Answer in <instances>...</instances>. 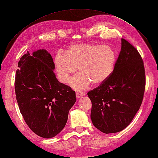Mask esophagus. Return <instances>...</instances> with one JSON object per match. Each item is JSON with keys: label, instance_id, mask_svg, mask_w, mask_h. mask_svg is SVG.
Wrapping results in <instances>:
<instances>
[{"label": "esophagus", "instance_id": "esophagus-1", "mask_svg": "<svg viewBox=\"0 0 158 158\" xmlns=\"http://www.w3.org/2000/svg\"><path fill=\"white\" fill-rule=\"evenodd\" d=\"M85 95V92H76V97L77 98H80L81 97H83V96Z\"/></svg>", "mask_w": 158, "mask_h": 158}]
</instances>
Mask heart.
<instances>
[{"mask_svg":"<svg viewBox=\"0 0 158 158\" xmlns=\"http://www.w3.org/2000/svg\"><path fill=\"white\" fill-rule=\"evenodd\" d=\"M54 63L57 77L66 83L78 68L79 73L70 83L77 90L85 89L90 83L100 85L112 73L116 53L109 46L98 44H79L71 46L65 52L55 55Z\"/></svg>","mask_w":158,"mask_h":158,"instance_id":"b5f03b06","label":"heart"}]
</instances>
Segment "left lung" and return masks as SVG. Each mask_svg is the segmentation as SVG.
<instances>
[{"label":"left lung","instance_id":"8db88e82","mask_svg":"<svg viewBox=\"0 0 158 158\" xmlns=\"http://www.w3.org/2000/svg\"><path fill=\"white\" fill-rule=\"evenodd\" d=\"M143 60L137 49L121 39V51L112 73L106 81L88 92L91 120L105 134L122 131L134 118L145 89Z\"/></svg>","mask_w":158,"mask_h":158}]
</instances>
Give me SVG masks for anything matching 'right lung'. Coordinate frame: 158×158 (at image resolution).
<instances>
[{
    "instance_id": "right-lung-1",
    "label": "right lung",
    "mask_w": 158,
    "mask_h": 158,
    "mask_svg": "<svg viewBox=\"0 0 158 158\" xmlns=\"http://www.w3.org/2000/svg\"><path fill=\"white\" fill-rule=\"evenodd\" d=\"M55 64L45 49L27 52L18 61L15 92L20 113L31 131L51 138L66 124L70 108L76 102L75 92L58 81Z\"/></svg>"
}]
</instances>
